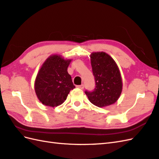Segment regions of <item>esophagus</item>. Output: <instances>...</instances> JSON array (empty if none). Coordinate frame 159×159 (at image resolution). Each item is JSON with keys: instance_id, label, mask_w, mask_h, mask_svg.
<instances>
[{"instance_id": "34e87169", "label": "esophagus", "mask_w": 159, "mask_h": 159, "mask_svg": "<svg viewBox=\"0 0 159 159\" xmlns=\"http://www.w3.org/2000/svg\"><path fill=\"white\" fill-rule=\"evenodd\" d=\"M77 87H78V88H80V89H83L84 88V85H83V84H82V85H77L76 86Z\"/></svg>"}]
</instances>
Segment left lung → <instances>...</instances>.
Wrapping results in <instances>:
<instances>
[{"mask_svg":"<svg viewBox=\"0 0 159 159\" xmlns=\"http://www.w3.org/2000/svg\"><path fill=\"white\" fill-rule=\"evenodd\" d=\"M91 64L96 87L92 92L85 91L89 101L98 107L109 106L119 98L122 90V81L116 63L104 52L91 55Z\"/></svg>","mask_w":159,"mask_h":159,"instance_id":"8db88e82","label":"left lung"}]
</instances>
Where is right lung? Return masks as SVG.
I'll return each mask as SVG.
<instances>
[{"mask_svg": "<svg viewBox=\"0 0 159 159\" xmlns=\"http://www.w3.org/2000/svg\"><path fill=\"white\" fill-rule=\"evenodd\" d=\"M70 61L52 55L43 63L35 83L36 95L43 104L52 107L60 105L75 88L67 71Z\"/></svg>", "mask_w": 159, "mask_h": 159, "instance_id": "obj_1", "label": "right lung"}]
</instances>
